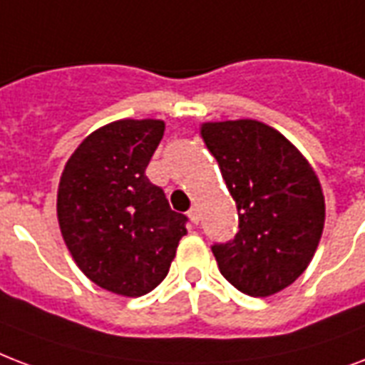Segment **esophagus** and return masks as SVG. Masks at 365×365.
Listing matches in <instances>:
<instances>
[{"label":"esophagus","instance_id":"1","mask_svg":"<svg viewBox=\"0 0 365 365\" xmlns=\"http://www.w3.org/2000/svg\"><path fill=\"white\" fill-rule=\"evenodd\" d=\"M187 216H189V218H191V222H193V224H199V218H201V212H199V208L193 207V208H191V210H189V212H187Z\"/></svg>","mask_w":365,"mask_h":365}]
</instances>
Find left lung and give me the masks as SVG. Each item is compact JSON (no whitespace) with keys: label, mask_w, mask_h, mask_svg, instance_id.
Instances as JSON below:
<instances>
[{"label":"left lung","mask_w":365,"mask_h":365,"mask_svg":"<svg viewBox=\"0 0 365 365\" xmlns=\"http://www.w3.org/2000/svg\"><path fill=\"white\" fill-rule=\"evenodd\" d=\"M201 135L237 205L239 232L212 245L220 274L250 297L279 293L308 268L322 239L318 176L285 135L262 122H205Z\"/></svg>","instance_id":"1"}]
</instances>
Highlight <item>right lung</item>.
Masks as SVG:
<instances>
[{
	"label": "right lung",
	"instance_id": "right-lung-1",
	"mask_svg": "<svg viewBox=\"0 0 365 365\" xmlns=\"http://www.w3.org/2000/svg\"><path fill=\"white\" fill-rule=\"evenodd\" d=\"M163 135L155 118L110 122L83 139L61 176L57 218L74 262L122 297L157 287L187 233V218L145 176Z\"/></svg>",
	"mask_w": 365,
	"mask_h": 365
}]
</instances>
